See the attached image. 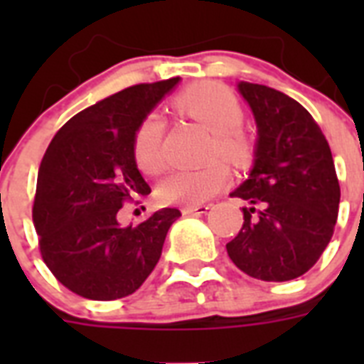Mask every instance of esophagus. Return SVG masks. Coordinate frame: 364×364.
Returning a JSON list of instances; mask_svg holds the SVG:
<instances>
[{
	"label": "esophagus",
	"instance_id": "1",
	"mask_svg": "<svg viewBox=\"0 0 364 364\" xmlns=\"http://www.w3.org/2000/svg\"><path fill=\"white\" fill-rule=\"evenodd\" d=\"M210 210V204H191L183 208V215H202Z\"/></svg>",
	"mask_w": 364,
	"mask_h": 364
}]
</instances>
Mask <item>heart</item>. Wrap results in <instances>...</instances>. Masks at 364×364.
Here are the masks:
<instances>
[{"label":"heart","mask_w":364,"mask_h":364,"mask_svg":"<svg viewBox=\"0 0 364 364\" xmlns=\"http://www.w3.org/2000/svg\"><path fill=\"white\" fill-rule=\"evenodd\" d=\"M173 107L211 132L210 156L227 159L236 166L251 159V141L242 130L243 107L240 100L219 82H196L183 90ZM132 153L137 168L145 176H160L168 166L164 151V119L151 111L137 124ZM230 179V170L223 160H211L200 168L171 171L159 187V198L166 204H200L217 194Z\"/></svg>","instance_id":"heart-1"}]
</instances>
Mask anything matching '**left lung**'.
<instances>
[{"mask_svg":"<svg viewBox=\"0 0 364 364\" xmlns=\"http://www.w3.org/2000/svg\"><path fill=\"white\" fill-rule=\"evenodd\" d=\"M238 90L253 111L259 141L249 179L230 194L247 205L228 257L247 276L289 282L310 270L333 238L340 204L333 153L296 100L245 81Z\"/></svg>","mask_w":364,"mask_h":364,"instance_id":"8db88e82","label":"left lung"}]
</instances>
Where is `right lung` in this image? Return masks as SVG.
<instances>
[{
	"label": "right lung",
	"instance_id": "right-lung-1",
	"mask_svg": "<svg viewBox=\"0 0 364 364\" xmlns=\"http://www.w3.org/2000/svg\"><path fill=\"white\" fill-rule=\"evenodd\" d=\"M179 82L128 87L65 122L37 173L33 227L39 251L64 287L90 300H117L141 287L159 262L166 234L181 215L164 208L121 227L124 202L151 188L137 170L132 141L143 117Z\"/></svg>",
	"mask_w": 364,
	"mask_h": 364
}]
</instances>
